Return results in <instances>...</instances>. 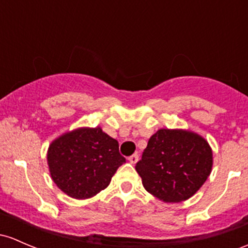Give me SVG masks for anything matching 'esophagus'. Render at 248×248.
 <instances>
[{
  "instance_id": "1",
  "label": "esophagus",
  "mask_w": 248,
  "mask_h": 248,
  "mask_svg": "<svg viewBox=\"0 0 248 248\" xmlns=\"http://www.w3.org/2000/svg\"><path fill=\"white\" fill-rule=\"evenodd\" d=\"M128 160H129V163H131V164H137V161L139 160V155H138L137 153H135V155H131V157L128 158Z\"/></svg>"
}]
</instances>
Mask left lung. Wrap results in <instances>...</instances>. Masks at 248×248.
<instances>
[{
  "instance_id": "left-lung-1",
  "label": "left lung",
  "mask_w": 248,
  "mask_h": 248,
  "mask_svg": "<svg viewBox=\"0 0 248 248\" xmlns=\"http://www.w3.org/2000/svg\"><path fill=\"white\" fill-rule=\"evenodd\" d=\"M213 152L204 138L184 129H159L135 165L142 186L164 202L196 194L212 172Z\"/></svg>"
}]
</instances>
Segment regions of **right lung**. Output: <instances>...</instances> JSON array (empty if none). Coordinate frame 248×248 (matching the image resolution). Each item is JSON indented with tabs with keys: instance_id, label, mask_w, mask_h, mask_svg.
Instances as JSON below:
<instances>
[{
	"instance_id": "1",
	"label": "right lung",
	"mask_w": 248,
	"mask_h": 248,
	"mask_svg": "<svg viewBox=\"0 0 248 248\" xmlns=\"http://www.w3.org/2000/svg\"><path fill=\"white\" fill-rule=\"evenodd\" d=\"M126 163L119 142L100 127L77 128L57 138L47 151V164L57 186L72 199L85 200L106 189Z\"/></svg>"
}]
</instances>
